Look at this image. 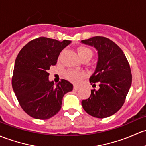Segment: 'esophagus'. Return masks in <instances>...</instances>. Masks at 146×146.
<instances>
[{
	"label": "esophagus",
	"instance_id": "obj_1",
	"mask_svg": "<svg viewBox=\"0 0 146 146\" xmlns=\"http://www.w3.org/2000/svg\"><path fill=\"white\" fill-rule=\"evenodd\" d=\"M79 88H80V86H78L77 85H73V89H74L75 90H78Z\"/></svg>",
	"mask_w": 146,
	"mask_h": 146
}]
</instances>
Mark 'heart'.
<instances>
[{
  "instance_id": "obj_1",
  "label": "heart",
  "mask_w": 146,
  "mask_h": 146,
  "mask_svg": "<svg viewBox=\"0 0 146 146\" xmlns=\"http://www.w3.org/2000/svg\"><path fill=\"white\" fill-rule=\"evenodd\" d=\"M78 54L80 59L84 57H92L93 52L90 48L85 46H80L77 48ZM85 74L84 72L76 70H68L64 73V77L73 82H78L81 80Z\"/></svg>"
}]
</instances>
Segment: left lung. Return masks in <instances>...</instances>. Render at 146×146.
<instances>
[{"label": "left lung", "instance_id": "obj_1", "mask_svg": "<svg viewBox=\"0 0 146 146\" xmlns=\"http://www.w3.org/2000/svg\"><path fill=\"white\" fill-rule=\"evenodd\" d=\"M82 42L98 51L97 66L90 82L99 83V90H92L90 96L82 100V106L93 117H110L122 108L131 87L129 64L120 47L108 38L95 36Z\"/></svg>", "mask_w": 146, "mask_h": 146}]
</instances>
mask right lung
<instances>
[{
	"label": "right lung",
	"mask_w": 146,
	"mask_h": 146,
	"mask_svg": "<svg viewBox=\"0 0 146 146\" xmlns=\"http://www.w3.org/2000/svg\"><path fill=\"white\" fill-rule=\"evenodd\" d=\"M70 40L62 42L40 37L24 46L16 58L12 85L19 105L31 117L47 119L61 110L66 93L73 85L61 79L54 86L49 80L48 70L56 65L59 54Z\"/></svg>",
	"instance_id": "1"
}]
</instances>
